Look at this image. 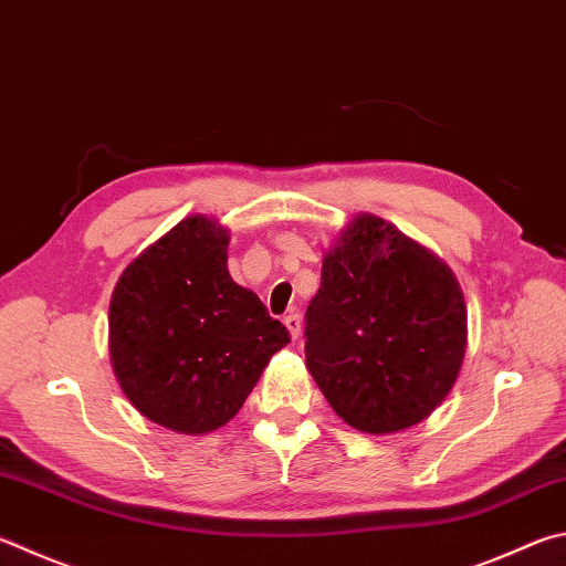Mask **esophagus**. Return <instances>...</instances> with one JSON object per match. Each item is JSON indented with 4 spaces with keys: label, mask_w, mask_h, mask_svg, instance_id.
<instances>
[{
    "label": "esophagus",
    "mask_w": 566,
    "mask_h": 566,
    "mask_svg": "<svg viewBox=\"0 0 566 566\" xmlns=\"http://www.w3.org/2000/svg\"><path fill=\"white\" fill-rule=\"evenodd\" d=\"M284 326L290 328V336L292 338H300V334H302V316L300 314L284 316Z\"/></svg>",
    "instance_id": "1"
}]
</instances>
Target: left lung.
<instances>
[{
    "instance_id": "8db88e82",
    "label": "left lung",
    "mask_w": 566,
    "mask_h": 566,
    "mask_svg": "<svg viewBox=\"0 0 566 566\" xmlns=\"http://www.w3.org/2000/svg\"><path fill=\"white\" fill-rule=\"evenodd\" d=\"M306 368L364 433H396L443 403L468 344V310L446 262L376 214H358L322 264L306 306Z\"/></svg>"
}]
</instances>
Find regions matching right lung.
Returning a JSON list of instances; mask_svg holds the SVG:
<instances>
[{
    "instance_id": "obj_1",
    "label": "right lung",
    "mask_w": 566,
    "mask_h": 566,
    "mask_svg": "<svg viewBox=\"0 0 566 566\" xmlns=\"http://www.w3.org/2000/svg\"><path fill=\"white\" fill-rule=\"evenodd\" d=\"M230 232L180 220L133 260L108 306L111 364L153 423L202 436L228 423L290 332L228 272Z\"/></svg>"
}]
</instances>
